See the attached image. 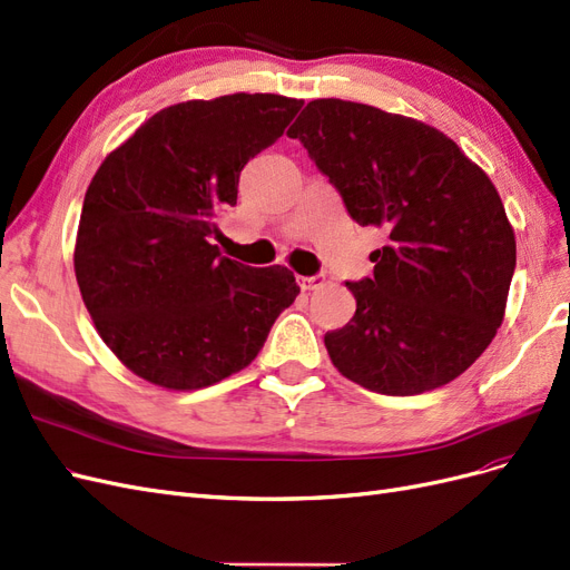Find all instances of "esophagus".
<instances>
[{"label": "esophagus", "mask_w": 570, "mask_h": 570, "mask_svg": "<svg viewBox=\"0 0 570 570\" xmlns=\"http://www.w3.org/2000/svg\"><path fill=\"white\" fill-rule=\"evenodd\" d=\"M323 275L318 273V275H299L297 278V283H299V287L302 289H316V287H321L323 285Z\"/></svg>", "instance_id": "esophagus-1"}]
</instances>
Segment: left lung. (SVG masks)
Wrapping results in <instances>:
<instances>
[{"label":"left lung","instance_id":"left-lung-1","mask_svg":"<svg viewBox=\"0 0 570 570\" xmlns=\"http://www.w3.org/2000/svg\"><path fill=\"white\" fill-rule=\"evenodd\" d=\"M358 226L387 233L356 314L325 333L335 368L371 392L442 387L504 321L515 237L485 170L438 128L344 99H314L287 130Z\"/></svg>","mask_w":570,"mask_h":570}]
</instances>
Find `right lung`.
Here are the masks:
<instances>
[{
	"label": "right lung",
	"mask_w": 570,
	"mask_h": 570,
	"mask_svg": "<svg viewBox=\"0 0 570 570\" xmlns=\"http://www.w3.org/2000/svg\"><path fill=\"white\" fill-rule=\"evenodd\" d=\"M304 101L226 95L154 114L101 161L85 193L76 281L99 337L135 375L168 390L209 387L256 358L299 295L285 266L220 256L216 216L239 174Z\"/></svg>",
	"instance_id": "add662e5"
}]
</instances>
